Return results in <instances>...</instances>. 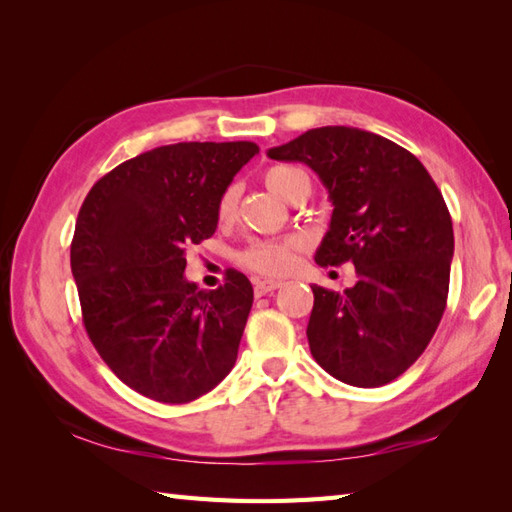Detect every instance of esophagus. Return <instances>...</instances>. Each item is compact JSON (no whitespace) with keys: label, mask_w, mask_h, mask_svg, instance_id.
I'll return each instance as SVG.
<instances>
[{"label":"esophagus","mask_w":512,"mask_h":512,"mask_svg":"<svg viewBox=\"0 0 512 512\" xmlns=\"http://www.w3.org/2000/svg\"><path fill=\"white\" fill-rule=\"evenodd\" d=\"M281 284L275 279H257L255 281V297H264L268 292H275Z\"/></svg>","instance_id":"1"}]
</instances>
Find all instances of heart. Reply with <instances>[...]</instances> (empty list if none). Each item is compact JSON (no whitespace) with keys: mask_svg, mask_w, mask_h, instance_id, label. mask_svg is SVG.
I'll use <instances>...</instances> for the list:
<instances>
[{"mask_svg":"<svg viewBox=\"0 0 512 512\" xmlns=\"http://www.w3.org/2000/svg\"><path fill=\"white\" fill-rule=\"evenodd\" d=\"M301 178H306V173L297 167H288V165L270 167L264 173L266 187L275 195H279V198H284L288 202L292 198V193H295ZM235 204H237V189L228 187L222 193L220 202H217V217H220V220H228V217H231L235 211ZM299 248H301L299 237L257 239V242H250L242 250V253H239L237 259H239V264L248 270H253V273L277 277V275H284L286 270L292 266Z\"/></svg>","mask_w":512,"mask_h":512,"instance_id":"1","label":"heart"}]
</instances>
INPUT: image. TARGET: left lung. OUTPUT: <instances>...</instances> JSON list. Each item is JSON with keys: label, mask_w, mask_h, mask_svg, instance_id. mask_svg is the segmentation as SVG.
I'll use <instances>...</instances> for the list:
<instances>
[{"label": "left lung", "mask_w": 512, "mask_h": 512, "mask_svg": "<svg viewBox=\"0 0 512 512\" xmlns=\"http://www.w3.org/2000/svg\"><path fill=\"white\" fill-rule=\"evenodd\" d=\"M268 156L306 162L328 189L334 211L317 264L356 266L354 288L312 286L314 361L347 385L391 383L447 308L453 224L440 189L411 151L356 127L308 129Z\"/></svg>", "instance_id": "obj_1"}]
</instances>
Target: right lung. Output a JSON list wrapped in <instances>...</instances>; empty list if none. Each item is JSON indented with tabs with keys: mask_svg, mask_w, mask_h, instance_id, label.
<instances>
[{
	"mask_svg": "<svg viewBox=\"0 0 512 512\" xmlns=\"http://www.w3.org/2000/svg\"><path fill=\"white\" fill-rule=\"evenodd\" d=\"M255 154L246 140L156 147L105 173L81 204L70 266L85 332L151 400L191 402L235 365L253 286L231 268L220 288L198 290L184 253L215 233L217 202Z\"/></svg>",
	"mask_w": 512,
	"mask_h": 512,
	"instance_id": "obj_1",
	"label": "right lung"
}]
</instances>
